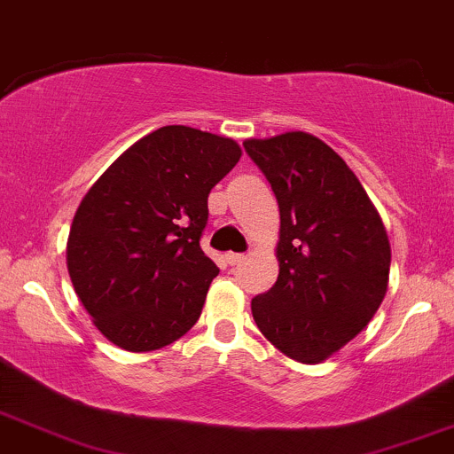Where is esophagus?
I'll return each mask as SVG.
<instances>
[{"instance_id": "obj_1", "label": "esophagus", "mask_w": 454, "mask_h": 454, "mask_svg": "<svg viewBox=\"0 0 454 454\" xmlns=\"http://www.w3.org/2000/svg\"><path fill=\"white\" fill-rule=\"evenodd\" d=\"M243 258H246V256H243V254H235V252H228L226 254V262H228V265H239V262H241Z\"/></svg>"}]
</instances>
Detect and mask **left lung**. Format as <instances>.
<instances>
[{
    "mask_svg": "<svg viewBox=\"0 0 454 454\" xmlns=\"http://www.w3.org/2000/svg\"><path fill=\"white\" fill-rule=\"evenodd\" d=\"M280 208L278 280L252 300L258 330L284 356L321 364L380 310L390 241L351 168L306 131L243 142Z\"/></svg>",
    "mask_w": 454,
    "mask_h": 454,
    "instance_id": "8db88e82",
    "label": "left lung"
}]
</instances>
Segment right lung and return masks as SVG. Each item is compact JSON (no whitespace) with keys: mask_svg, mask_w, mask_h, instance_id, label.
Returning a JSON list of instances; mask_svg holds the SVG:
<instances>
[{"mask_svg":"<svg viewBox=\"0 0 454 454\" xmlns=\"http://www.w3.org/2000/svg\"><path fill=\"white\" fill-rule=\"evenodd\" d=\"M241 154L235 139L168 124L131 144L88 189L67 267L109 342L154 351L196 325L219 273L200 250L208 193Z\"/></svg>","mask_w":454,"mask_h":454,"instance_id":"1","label":"right lung"}]
</instances>
